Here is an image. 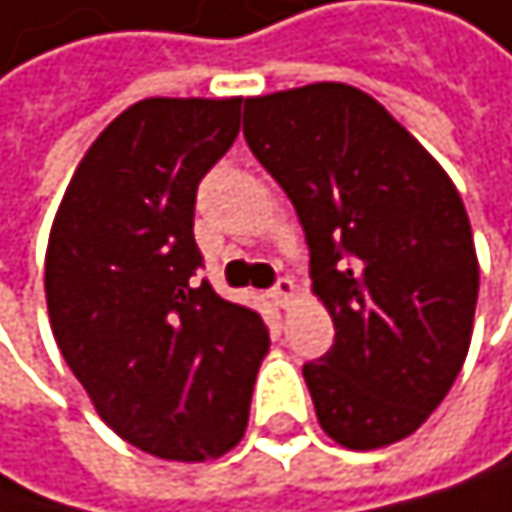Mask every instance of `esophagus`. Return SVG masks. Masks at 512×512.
I'll list each match as a JSON object with an SVG mask.
<instances>
[{
    "mask_svg": "<svg viewBox=\"0 0 512 512\" xmlns=\"http://www.w3.org/2000/svg\"><path fill=\"white\" fill-rule=\"evenodd\" d=\"M293 296H296V284L290 277H277V284H274V290H271V299L280 305V308H287L290 302H293Z\"/></svg>",
    "mask_w": 512,
    "mask_h": 512,
    "instance_id": "esophagus-1",
    "label": "esophagus"
}]
</instances>
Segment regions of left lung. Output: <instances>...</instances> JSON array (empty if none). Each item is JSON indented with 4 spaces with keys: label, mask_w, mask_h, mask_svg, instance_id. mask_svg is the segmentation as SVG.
Wrapping results in <instances>:
<instances>
[{
    "label": "left lung",
    "mask_w": 512,
    "mask_h": 512,
    "mask_svg": "<svg viewBox=\"0 0 512 512\" xmlns=\"http://www.w3.org/2000/svg\"><path fill=\"white\" fill-rule=\"evenodd\" d=\"M244 137L287 192L336 339L302 375L345 449L415 433L458 378L479 265L446 170L369 94L317 82L244 103Z\"/></svg>",
    "instance_id": "8db88e82"
}]
</instances>
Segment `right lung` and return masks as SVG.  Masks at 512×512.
<instances>
[{"label": "right lung", "mask_w": 512, "mask_h": 512, "mask_svg": "<svg viewBox=\"0 0 512 512\" xmlns=\"http://www.w3.org/2000/svg\"><path fill=\"white\" fill-rule=\"evenodd\" d=\"M238 131V97L134 103L72 173L48 238L66 366L121 440L167 461L219 458L244 437L268 351L259 311L198 280V183Z\"/></svg>", "instance_id": "add662e5"}]
</instances>
